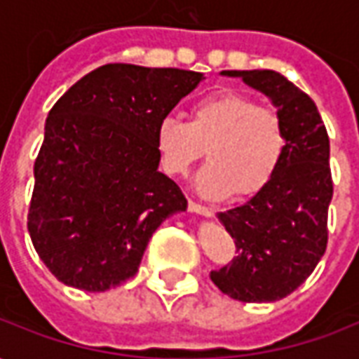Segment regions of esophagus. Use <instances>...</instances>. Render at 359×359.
<instances>
[{
    "label": "esophagus",
    "mask_w": 359,
    "mask_h": 359,
    "mask_svg": "<svg viewBox=\"0 0 359 359\" xmlns=\"http://www.w3.org/2000/svg\"><path fill=\"white\" fill-rule=\"evenodd\" d=\"M188 210L194 211V213H200V215H205V217L215 215V210H213L211 205H203V203H198L194 202V200H190V202H188Z\"/></svg>",
    "instance_id": "1"
}]
</instances>
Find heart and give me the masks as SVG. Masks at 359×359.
Wrapping results in <instances>:
<instances>
[{"label": "heart", "mask_w": 359, "mask_h": 359, "mask_svg": "<svg viewBox=\"0 0 359 359\" xmlns=\"http://www.w3.org/2000/svg\"><path fill=\"white\" fill-rule=\"evenodd\" d=\"M286 142L280 113L238 92L205 95L190 107L188 123L165 117L156 130L161 165L172 177L188 175L208 149L198 188L211 198L262 192L283 163Z\"/></svg>", "instance_id": "obj_1"}]
</instances>
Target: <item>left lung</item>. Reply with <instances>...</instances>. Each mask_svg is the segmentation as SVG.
<instances>
[{
    "instance_id": "left-lung-1",
    "label": "left lung",
    "mask_w": 359,
    "mask_h": 359,
    "mask_svg": "<svg viewBox=\"0 0 359 359\" xmlns=\"http://www.w3.org/2000/svg\"><path fill=\"white\" fill-rule=\"evenodd\" d=\"M269 95L286 126L283 163L252 200L217 217L236 256L211 271L213 285L241 302H275L294 292L323 257L329 241L332 177L329 134L316 103L275 71H223Z\"/></svg>"
}]
</instances>
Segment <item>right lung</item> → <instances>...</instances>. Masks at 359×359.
Here are the masks:
<instances>
[{
  "label": "right lung",
  "instance_id": "right-lung-1",
  "mask_svg": "<svg viewBox=\"0 0 359 359\" xmlns=\"http://www.w3.org/2000/svg\"><path fill=\"white\" fill-rule=\"evenodd\" d=\"M200 81L194 71L109 63L51 107L27 225L63 285L121 286L136 275L157 226L187 210L179 184L157 171L156 130Z\"/></svg>",
  "mask_w": 359,
  "mask_h": 359
}]
</instances>
